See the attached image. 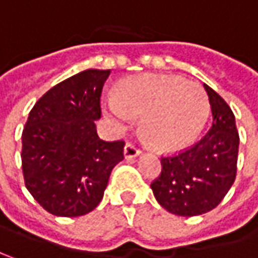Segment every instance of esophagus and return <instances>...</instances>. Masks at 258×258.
Here are the masks:
<instances>
[{
	"label": "esophagus",
	"mask_w": 258,
	"mask_h": 258,
	"mask_svg": "<svg viewBox=\"0 0 258 258\" xmlns=\"http://www.w3.org/2000/svg\"><path fill=\"white\" fill-rule=\"evenodd\" d=\"M140 153H142V152L139 150V147H137L136 144L127 143L125 144V147H124V158H125V159H134V158H137Z\"/></svg>",
	"instance_id": "34e87169"
}]
</instances>
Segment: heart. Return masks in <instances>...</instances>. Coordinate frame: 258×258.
<instances>
[{
    "label": "heart",
    "instance_id": "heart-1",
    "mask_svg": "<svg viewBox=\"0 0 258 258\" xmlns=\"http://www.w3.org/2000/svg\"><path fill=\"white\" fill-rule=\"evenodd\" d=\"M106 115L118 128H127L134 116L160 152H176L192 143L209 116V98L199 83L176 76L143 74L127 79L119 95L103 100Z\"/></svg>",
    "mask_w": 258,
    "mask_h": 258
}]
</instances>
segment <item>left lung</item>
<instances>
[{"mask_svg":"<svg viewBox=\"0 0 258 258\" xmlns=\"http://www.w3.org/2000/svg\"><path fill=\"white\" fill-rule=\"evenodd\" d=\"M212 106V128L187 150L162 158V172L152 182L155 199L178 216L213 210L232 187L236 175L239 136L228 103L205 84Z\"/></svg>","mask_w":258,"mask_h":258,"instance_id":"left-lung-1","label":"left lung"}]
</instances>
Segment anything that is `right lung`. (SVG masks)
Listing matches in <instances>:
<instances>
[{
    "mask_svg": "<svg viewBox=\"0 0 258 258\" xmlns=\"http://www.w3.org/2000/svg\"><path fill=\"white\" fill-rule=\"evenodd\" d=\"M111 70H86L53 86L32 108L22 134L26 188L46 212L76 218L103 199L124 159V142H103L95 121Z\"/></svg>",
    "mask_w": 258,
    "mask_h": 258,
    "instance_id": "obj_1",
    "label": "right lung"
}]
</instances>
